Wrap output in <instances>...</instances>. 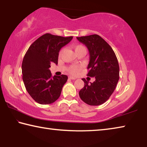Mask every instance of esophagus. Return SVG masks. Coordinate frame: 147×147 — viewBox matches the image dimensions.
Listing matches in <instances>:
<instances>
[{
	"mask_svg": "<svg viewBox=\"0 0 147 147\" xmlns=\"http://www.w3.org/2000/svg\"><path fill=\"white\" fill-rule=\"evenodd\" d=\"M69 78L70 79H71V80H76V78H75V77H74V76H70L69 77Z\"/></svg>",
	"mask_w": 147,
	"mask_h": 147,
	"instance_id": "esophagus-1",
	"label": "esophagus"
}]
</instances>
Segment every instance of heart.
<instances>
[{"mask_svg":"<svg viewBox=\"0 0 147 147\" xmlns=\"http://www.w3.org/2000/svg\"><path fill=\"white\" fill-rule=\"evenodd\" d=\"M74 51H75L76 53H78L79 52H81V51H84V52H86V47L82 45H77L74 46ZM64 51V49H61L60 52H59V56H61L62 54H63ZM82 69V67L80 66V65H73L70 67V68L69 69V73L73 74H76L78 73V71L80 70H81Z\"/></svg>","mask_w":147,"mask_h":147,"instance_id":"obj_1","label":"heart"}]
</instances>
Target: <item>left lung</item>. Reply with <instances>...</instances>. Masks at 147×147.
Here are the masks:
<instances>
[{
    "instance_id": "obj_1",
    "label": "left lung",
    "mask_w": 147,
    "mask_h": 147,
    "mask_svg": "<svg viewBox=\"0 0 147 147\" xmlns=\"http://www.w3.org/2000/svg\"><path fill=\"white\" fill-rule=\"evenodd\" d=\"M76 38L88 47L89 52L90 59L87 76L95 78V80L90 84L82 78L84 86L79 91V96L89 105H100L108 100L118 83L119 65L117 58L112 48L98 35Z\"/></svg>"
}]
</instances>
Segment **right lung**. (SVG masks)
<instances>
[{
  "label": "right lung",
  "mask_w": 147,
  "mask_h": 147,
  "mask_svg": "<svg viewBox=\"0 0 147 147\" xmlns=\"http://www.w3.org/2000/svg\"><path fill=\"white\" fill-rule=\"evenodd\" d=\"M73 36L62 37L45 34L36 39L28 49L22 63L23 82L31 97L40 104H50L61 94L68 77L52 76L49 67L58 64L59 52Z\"/></svg>",
  "instance_id": "obj_1"
}]
</instances>
